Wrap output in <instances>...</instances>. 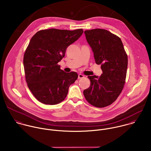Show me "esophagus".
Segmentation results:
<instances>
[{"instance_id": "obj_1", "label": "esophagus", "mask_w": 151, "mask_h": 151, "mask_svg": "<svg viewBox=\"0 0 151 151\" xmlns=\"http://www.w3.org/2000/svg\"><path fill=\"white\" fill-rule=\"evenodd\" d=\"M84 75H83V74H78V78L79 79H80V78H84Z\"/></svg>"}]
</instances>
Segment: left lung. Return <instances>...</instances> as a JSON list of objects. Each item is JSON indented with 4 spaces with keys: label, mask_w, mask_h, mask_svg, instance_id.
<instances>
[{
    "label": "left lung",
    "mask_w": 151,
    "mask_h": 151,
    "mask_svg": "<svg viewBox=\"0 0 151 151\" xmlns=\"http://www.w3.org/2000/svg\"><path fill=\"white\" fill-rule=\"evenodd\" d=\"M84 33L102 74L100 77L88 76L91 85L84 90V96L92 105L105 107L116 100L124 88L128 57L121 39L110 32L96 29Z\"/></svg>",
    "instance_id": "8db88e82"
}]
</instances>
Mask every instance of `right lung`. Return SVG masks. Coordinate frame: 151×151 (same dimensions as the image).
Listing matches in <instances>:
<instances>
[{"label":"right lung","instance_id":"obj_1","mask_svg":"<svg viewBox=\"0 0 151 151\" xmlns=\"http://www.w3.org/2000/svg\"><path fill=\"white\" fill-rule=\"evenodd\" d=\"M83 33L82 29H50L39 31L32 37L24 54L23 65L27 86L37 100L55 105L65 99L78 74L64 72L58 63L64 57L67 47Z\"/></svg>","mask_w":151,"mask_h":151}]
</instances>
